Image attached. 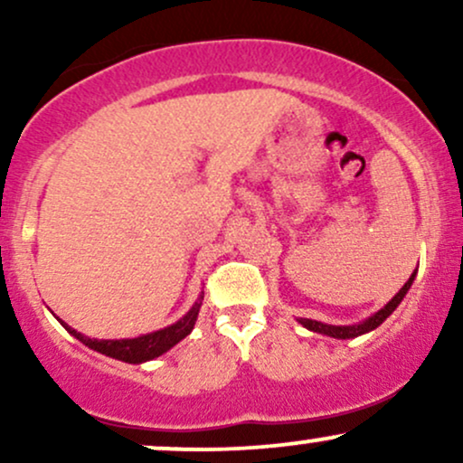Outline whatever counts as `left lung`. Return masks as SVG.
<instances>
[{
    "label": "left lung",
    "instance_id": "obj_1",
    "mask_svg": "<svg viewBox=\"0 0 463 463\" xmlns=\"http://www.w3.org/2000/svg\"><path fill=\"white\" fill-rule=\"evenodd\" d=\"M416 274H418V269H413V274L409 276V280H407L405 285L401 287V291H398L394 298L387 302L383 309L376 311L374 316L365 317L364 322H359V324H348V326H335V324H324V322H317V320H309V317H298V322L302 324V326L309 328V331H313V333L328 335V337H335V339H353V337H359V335H365V333L374 331L376 326H381V324H383V322L387 320V317H390L392 313H394L396 307L401 305L402 298H405V296H407L409 287H411L413 279H416Z\"/></svg>",
    "mask_w": 463,
    "mask_h": 463
}]
</instances>
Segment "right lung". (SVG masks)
<instances>
[{
  "label": "right lung",
  "instance_id": "add662e5",
  "mask_svg": "<svg viewBox=\"0 0 463 463\" xmlns=\"http://www.w3.org/2000/svg\"><path fill=\"white\" fill-rule=\"evenodd\" d=\"M202 300H204V291L200 294V298L195 300V305L180 317L178 322L169 324V326L161 328V331H154L147 335H139V337L132 339H91L87 335L78 333L76 328H71L58 317V322L67 328L73 337L80 339L84 346H89L95 353H102L106 357H113L119 361H126V364H146V361H152L161 357L163 353H167L169 348H174L180 339H184L187 335L194 331L195 320H198V313L202 307Z\"/></svg>",
  "mask_w": 463,
  "mask_h": 463
}]
</instances>
